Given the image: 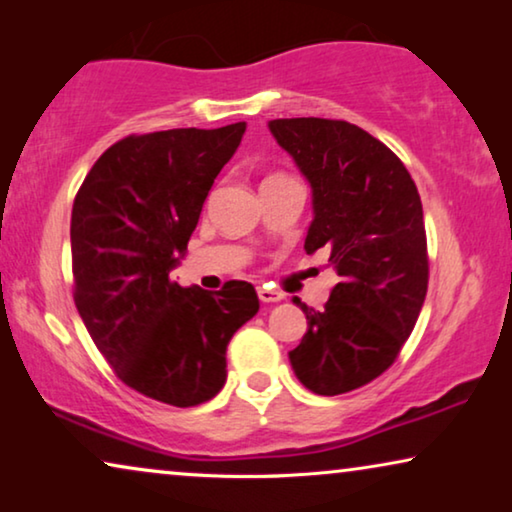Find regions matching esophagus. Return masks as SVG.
I'll use <instances>...</instances> for the list:
<instances>
[{
	"mask_svg": "<svg viewBox=\"0 0 512 512\" xmlns=\"http://www.w3.org/2000/svg\"><path fill=\"white\" fill-rule=\"evenodd\" d=\"M258 298L263 300V303H279L284 296L275 289H270V286H258Z\"/></svg>",
	"mask_w": 512,
	"mask_h": 512,
	"instance_id": "1",
	"label": "esophagus"
}]
</instances>
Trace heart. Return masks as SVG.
<instances>
[{
	"mask_svg": "<svg viewBox=\"0 0 512 512\" xmlns=\"http://www.w3.org/2000/svg\"><path fill=\"white\" fill-rule=\"evenodd\" d=\"M277 177H282V174H277ZM277 177H270V179H277Z\"/></svg>",
	"mask_w": 512,
	"mask_h": 512,
	"instance_id": "b5f03b06",
	"label": "heart"
}]
</instances>
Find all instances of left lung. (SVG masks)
<instances>
[{"mask_svg":"<svg viewBox=\"0 0 512 512\" xmlns=\"http://www.w3.org/2000/svg\"><path fill=\"white\" fill-rule=\"evenodd\" d=\"M268 128L312 186L305 251L338 272L324 310L296 298L307 333L289 359L319 396L380 377L410 338L429 286L422 200L401 158L359 125L277 118Z\"/></svg>","mask_w":512,"mask_h":512,"instance_id":"obj_1","label":"left lung"}]
</instances>
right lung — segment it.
Here are the masks:
<instances>
[{
    "instance_id": "obj_1",
    "label": "right lung",
    "mask_w": 512,
    "mask_h": 512,
    "mask_svg": "<svg viewBox=\"0 0 512 512\" xmlns=\"http://www.w3.org/2000/svg\"><path fill=\"white\" fill-rule=\"evenodd\" d=\"M244 130L130 135L97 158L74 198L76 310L118 380L177 408L219 394L228 342L258 312L249 282L212 293L170 279Z\"/></svg>"
}]
</instances>
